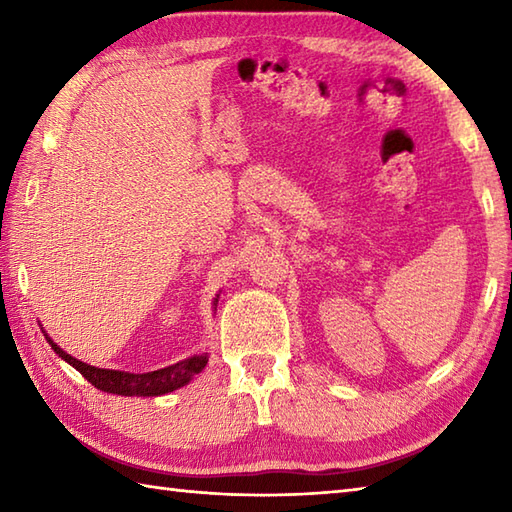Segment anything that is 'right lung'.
Here are the masks:
<instances>
[{
  "label": "right lung",
  "mask_w": 512,
  "mask_h": 512,
  "mask_svg": "<svg viewBox=\"0 0 512 512\" xmlns=\"http://www.w3.org/2000/svg\"><path fill=\"white\" fill-rule=\"evenodd\" d=\"M217 303V299H215ZM46 341L52 345V350L57 352L65 363H70L76 372L83 374L85 380L107 391V394H118V396H162L169 394V391L184 387L189 380L200 374L202 369L209 363V356L206 354H195L191 358H184V361L156 369V372H147V374H132V372H118V369H103V367H92L88 363L79 361V358L70 356L68 352H63L61 347L54 343L50 336L46 334Z\"/></svg>",
  "instance_id": "1"
}]
</instances>
